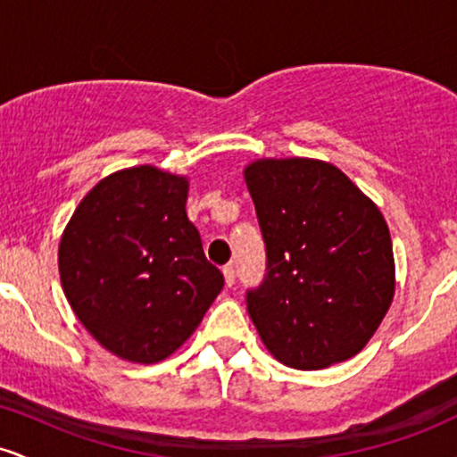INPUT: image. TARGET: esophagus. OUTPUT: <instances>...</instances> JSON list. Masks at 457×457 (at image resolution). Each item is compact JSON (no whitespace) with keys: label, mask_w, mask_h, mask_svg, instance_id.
Segmentation results:
<instances>
[{"label":"esophagus","mask_w":457,"mask_h":457,"mask_svg":"<svg viewBox=\"0 0 457 457\" xmlns=\"http://www.w3.org/2000/svg\"><path fill=\"white\" fill-rule=\"evenodd\" d=\"M223 277H225V286L232 287L234 283H236V270H234V266H232V264L223 266Z\"/></svg>","instance_id":"34e87169"}]
</instances>
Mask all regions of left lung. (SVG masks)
Masks as SVG:
<instances>
[{
  "mask_svg": "<svg viewBox=\"0 0 457 457\" xmlns=\"http://www.w3.org/2000/svg\"><path fill=\"white\" fill-rule=\"evenodd\" d=\"M245 182L266 245L246 290L262 342L283 365L322 370L363 350L395 292L385 217L344 171L313 159H262Z\"/></svg>",
  "mask_w": 457,
  "mask_h": 457,
  "instance_id": "left-lung-1",
  "label": "left lung"
}]
</instances>
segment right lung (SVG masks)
Wrapping results in <instances>:
<instances>
[{
  "mask_svg": "<svg viewBox=\"0 0 457 457\" xmlns=\"http://www.w3.org/2000/svg\"><path fill=\"white\" fill-rule=\"evenodd\" d=\"M188 180L152 165L103 178L60 243V279L103 348L159 363L199 327L223 287L187 217Z\"/></svg>",
  "mask_w": 457,
  "mask_h": 457,
  "instance_id": "right-lung-1",
  "label": "right lung"
}]
</instances>
